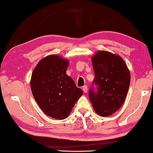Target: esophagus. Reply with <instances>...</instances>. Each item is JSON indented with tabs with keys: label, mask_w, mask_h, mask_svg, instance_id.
Masks as SVG:
<instances>
[{
	"label": "esophagus",
	"mask_w": 153,
	"mask_h": 153,
	"mask_svg": "<svg viewBox=\"0 0 153 153\" xmlns=\"http://www.w3.org/2000/svg\"><path fill=\"white\" fill-rule=\"evenodd\" d=\"M83 92H84L85 93H88V89L87 85H84V86L83 87Z\"/></svg>",
	"instance_id": "34e87169"
}]
</instances>
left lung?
I'll list each match as a JSON object with an SVG mask.
<instances>
[{
	"label": "left lung",
	"mask_w": 153,
	"mask_h": 153,
	"mask_svg": "<svg viewBox=\"0 0 153 153\" xmlns=\"http://www.w3.org/2000/svg\"><path fill=\"white\" fill-rule=\"evenodd\" d=\"M91 60L95 75L93 83L97 85V92L91 89L90 101L97 114L109 116L124 103L130 83V73L118 54L98 51Z\"/></svg>",
	"instance_id": "left-lung-1"
}]
</instances>
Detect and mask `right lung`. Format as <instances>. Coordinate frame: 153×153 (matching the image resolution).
<instances>
[{
    "label": "right lung",
    "instance_id": "obj_1",
    "mask_svg": "<svg viewBox=\"0 0 153 153\" xmlns=\"http://www.w3.org/2000/svg\"><path fill=\"white\" fill-rule=\"evenodd\" d=\"M69 60L49 55L39 60L33 71L30 88L35 101L48 116L63 120L70 115L83 91L66 74Z\"/></svg>",
    "mask_w": 153,
    "mask_h": 153
}]
</instances>
